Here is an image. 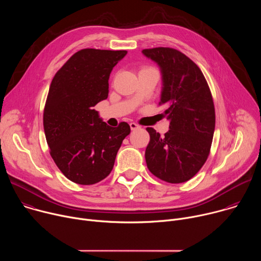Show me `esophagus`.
I'll use <instances>...</instances> for the list:
<instances>
[{
	"label": "esophagus",
	"instance_id": "obj_1",
	"mask_svg": "<svg viewBox=\"0 0 261 261\" xmlns=\"http://www.w3.org/2000/svg\"><path fill=\"white\" fill-rule=\"evenodd\" d=\"M130 128H131V130H136V129H139L140 126L136 123H130Z\"/></svg>",
	"mask_w": 261,
	"mask_h": 261
}]
</instances>
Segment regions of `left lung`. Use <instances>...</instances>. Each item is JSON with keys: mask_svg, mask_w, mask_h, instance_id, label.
I'll use <instances>...</instances> for the list:
<instances>
[{"mask_svg": "<svg viewBox=\"0 0 261 261\" xmlns=\"http://www.w3.org/2000/svg\"><path fill=\"white\" fill-rule=\"evenodd\" d=\"M162 74L159 104L166 105L169 130L161 136L146 128L150 142L145 162L155 176L171 184L192 178L205 163L215 131V106L211 90L199 67L170 47L143 49Z\"/></svg>", "mask_w": 261, "mask_h": 261, "instance_id": "8db88e82", "label": "left lung"}]
</instances>
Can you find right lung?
<instances>
[{
  "label": "right lung",
  "instance_id": "1",
  "mask_svg": "<svg viewBox=\"0 0 261 261\" xmlns=\"http://www.w3.org/2000/svg\"><path fill=\"white\" fill-rule=\"evenodd\" d=\"M126 50L86 48L56 73L43 113L50 156L63 174L80 185H94L113 170L119 148L130 134L122 122L110 127L93 107L108 97V80Z\"/></svg>",
  "mask_w": 261,
  "mask_h": 261
}]
</instances>
